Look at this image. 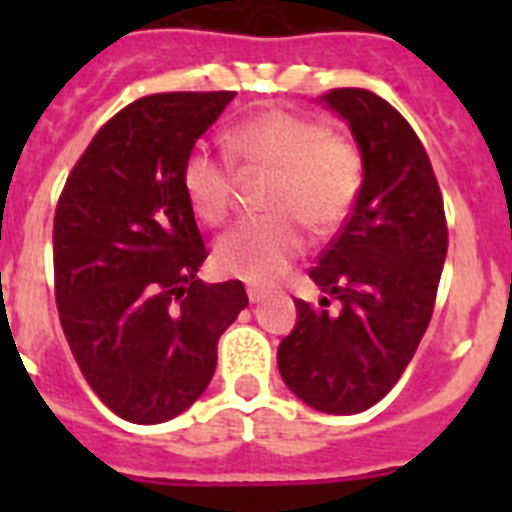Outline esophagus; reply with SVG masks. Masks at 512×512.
<instances>
[{"label":"esophagus","mask_w":512,"mask_h":512,"mask_svg":"<svg viewBox=\"0 0 512 512\" xmlns=\"http://www.w3.org/2000/svg\"><path fill=\"white\" fill-rule=\"evenodd\" d=\"M247 295H249V303H260L265 297V289L260 287H247Z\"/></svg>","instance_id":"1"}]
</instances>
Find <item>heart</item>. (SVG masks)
I'll list each match as a JSON object with an SVG mask.
<instances>
[{
  "label": "heart",
  "mask_w": 512,
  "mask_h": 512,
  "mask_svg": "<svg viewBox=\"0 0 512 512\" xmlns=\"http://www.w3.org/2000/svg\"><path fill=\"white\" fill-rule=\"evenodd\" d=\"M231 156L244 170L271 172L265 212L223 233L212 252L220 273L271 281L305 249V223L329 233L348 220L361 188V156L342 135L316 119L268 108L239 122L228 135ZM180 185L193 215L223 223L233 201V164L212 148H191L180 167Z\"/></svg>",
  "instance_id": "b5f03b06"
}]
</instances>
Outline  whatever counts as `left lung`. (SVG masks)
Segmentation results:
<instances>
[{"label": "left lung", "mask_w": 512, "mask_h": 512, "mask_svg": "<svg viewBox=\"0 0 512 512\" xmlns=\"http://www.w3.org/2000/svg\"><path fill=\"white\" fill-rule=\"evenodd\" d=\"M348 122L364 183L332 244L311 268L327 297L295 300L279 372L300 401L327 414L374 406L412 361L433 316L449 231L444 199L417 132L388 100L358 87L324 95ZM341 303L328 311V297Z\"/></svg>", "instance_id": "obj_1"}]
</instances>
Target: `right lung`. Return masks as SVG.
<instances>
[{"label":"right lung","instance_id":"right-lung-1","mask_svg":"<svg viewBox=\"0 0 512 512\" xmlns=\"http://www.w3.org/2000/svg\"><path fill=\"white\" fill-rule=\"evenodd\" d=\"M236 92H159L124 106L68 175L52 225L55 303L84 380L138 425L207 390L241 281L196 279L207 247L180 167Z\"/></svg>","mask_w":512,"mask_h":512}]
</instances>
